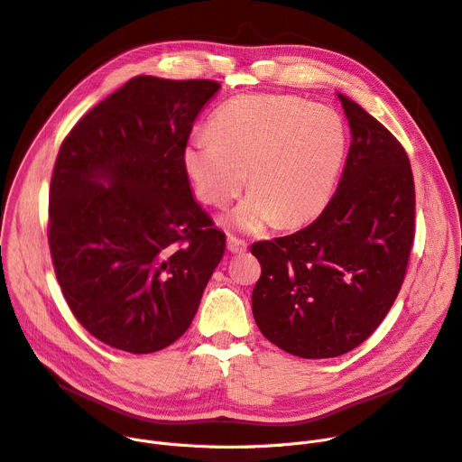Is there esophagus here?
Instances as JSON below:
<instances>
[{
    "label": "esophagus",
    "instance_id": "obj_1",
    "mask_svg": "<svg viewBox=\"0 0 462 462\" xmlns=\"http://www.w3.org/2000/svg\"><path fill=\"white\" fill-rule=\"evenodd\" d=\"M226 247H228V251H230V253L239 254V253H245V251H247V243H245V241H243V239H239V237H236V236H228V239H226Z\"/></svg>",
    "mask_w": 462,
    "mask_h": 462
}]
</instances>
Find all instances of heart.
<instances>
[{"label":"heart","mask_w":462,"mask_h":462,"mask_svg":"<svg viewBox=\"0 0 462 462\" xmlns=\"http://www.w3.org/2000/svg\"><path fill=\"white\" fill-rule=\"evenodd\" d=\"M349 148L346 120L336 109L291 95H245L211 118V135L195 134L183 167L200 200L223 208L247 183L251 195L226 223L258 232L267 223L297 226L332 199Z\"/></svg>","instance_id":"heart-1"}]
</instances>
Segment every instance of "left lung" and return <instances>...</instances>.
Wrapping results in <instances>:
<instances>
[{
	"label": "left lung",
	"mask_w": 462,
	"mask_h": 462,
	"mask_svg": "<svg viewBox=\"0 0 462 462\" xmlns=\"http://www.w3.org/2000/svg\"><path fill=\"white\" fill-rule=\"evenodd\" d=\"M351 146L337 189L295 234L258 241L253 314L271 344L300 358L340 356L374 334L402 290L416 195L405 148L344 95Z\"/></svg>",
	"instance_id": "1"
}]
</instances>
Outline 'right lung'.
I'll return each instance as SVG.
<instances>
[{"instance_id":"obj_1","label":"right lung","mask_w":462,"mask_h":462,"mask_svg":"<svg viewBox=\"0 0 462 462\" xmlns=\"http://www.w3.org/2000/svg\"><path fill=\"white\" fill-rule=\"evenodd\" d=\"M219 88L135 76L60 143L48 202L51 262L74 318L106 346L146 355L174 344L225 254L226 236L193 199L181 160Z\"/></svg>"}]
</instances>
